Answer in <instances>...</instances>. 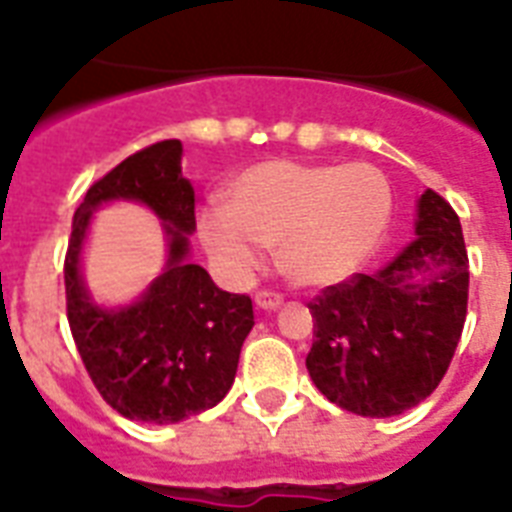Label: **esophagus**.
<instances>
[{
  "label": "esophagus",
  "instance_id": "34e87169",
  "mask_svg": "<svg viewBox=\"0 0 512 512\" xmlns=\"http://www.w3.org/2000/svg\"><path fill=\"white\" fill-rule=\"evenodd\" d=\"M281 303H284V297L279 292H271V289H260L255 295V305L263 311H276Z\"/></svg>",
  "mask_w": 512,
  "mask_h": 512
}]
</instances>
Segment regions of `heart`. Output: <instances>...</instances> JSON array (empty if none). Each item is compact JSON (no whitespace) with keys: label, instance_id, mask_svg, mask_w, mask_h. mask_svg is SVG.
Segmentation results:
<instances>
[{"label":"heart","instance_id":"heart-1","mask_svg":"<svg viewBox=\"0 0 512 512\" xmlns=\"http://www.w3.org/2000/svg\"><path fill=\"white\" fill-rule=\"evenodd\" d=\"M393 191L372 164L265 162L241 172L225 209L199 215V236L228 276L257 265V244L276 247L281 271L303 287L348 279L388 233Z\"/></svg>","mask_w":512,"mask_h":512}]
</instances>
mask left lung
I'll list each match as a JSON object with an SVG mask.
<instances>
[{
	"mask_svg": "<svg viewBox=\"0 0 512 512\" xmlns=\"http://www.w3.org/2000/svg\"><path fill=\"white\" fill-rule=\"evenodd\" d=\"M417 239L382 271L356 273L313 303L305 358L324 396L361 417H393L438 388L468 313V252L452 204L417 201Z\"/></svg>",
	"mask_w": 512,
	"mask_h": 512,
	"instance_id": "left-lung-1",
	"label": "left lung"
}]
</instances>
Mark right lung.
I'll list each match as a JSON object with an SVG mask.
<instances>
[{
	"label": "right lung",
	"instance_id": "obj_1",
	"mask_svg": "<svg viewBox=\"0 0 512 512\" xmlns=\"http://www.w3.org/2000/svg\"><path fill=\"white\" fill-rule=\"evenodd\" d=\"M183 143L162 140L103 175L74 212L66 265V311L76 350L95 388L127 420L172 425L212 409L231 390L241 345L255 327L252 300L215 287L188 260L196 231ZM140 200L164 219L171 257L140 301L100 309L83 287L78 260L91 212L106 200Z\"/></svg>",
	"mask_w": 512,
	"mask_h": 512
}]
</instances>
